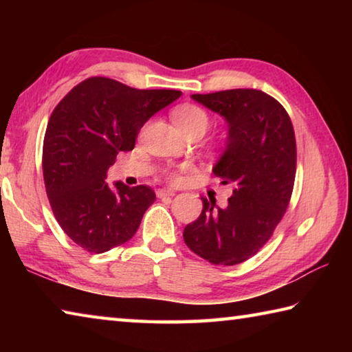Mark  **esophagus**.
<instances>
[{
	"mask_svg": "<svg viewBox=\"0 0 352 352\" xmlns=\"http://www.w3.org/2000/svg\"><path fill=\"white\" fill-rule=\"evenodd\" d=\"M157 195L160 199H164V197H172V195H175V192L170 189H158Z\"/></svg>",
	"mask_w": 352,
	"mask_h": 352,
	"instance_id": "obj_1",
	"label": "esophagus"
}]
</instances>
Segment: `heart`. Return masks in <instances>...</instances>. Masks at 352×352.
<instances>
[{
    "label": "heart",
    "mask_w": 352,
    "mask_h": 352,
    "mask_svg": "<svg viewBox=\"0 0 352 352\" xmlns=\"http://www.w3.org/2000/svg\"><path fill=\"white\" fill-rule=\"evenodd\" d=\"M174 121L186 135L200 133L204 135L206 129L210 127V115L205 109H201L197 104H183L174 110ZM166 178L169 182L175 183L180 180V174L175 169L166 170Z\"/></svg>",
    "instance_id": "heart-1"
}]
</instances>
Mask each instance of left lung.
Returning a JSON list of instances; mask_svg holds the SVG:
<instances>
[{"label":"left lung","mask_w":352,"mask_h":352,"mask_svg":"<svg viewBox=\"0 0 352 352\" xmlns=\"http://www.w3.org/2000/svg\"><path fill=\"white\" fill-rule=\"evenodd\" d=\"M192 99L228 121V144L212 172L233 184V195L223 210L201 197L204 210L186 225L183 239L214 265H236L269 242L287 211L296 174L294 126L275 98L253 88Z\"/></svg>","instance_id":"1"}]
</instances>
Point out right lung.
<instances>
[{
    "label": "right lung",
    "instance_id": "obj_1",
    "mask_svg": "<svg viewBox=\"0 0 352 352\" xmlns=\"http://www.w3.org/2000/svg\"><path fill=\"white\" fill-rule=\"evenodd\" d=\"M178 90H138L88 77L52 110L43 140V180L51 210L71 241L104 253L132 239L155 201L151 186L107 184L119 152L135 147L144 122L180 98Z\"/></svg>",
    "mask_w": 352,
    "mask_h": 352
}]
</instances>
